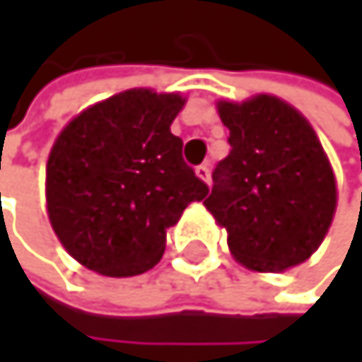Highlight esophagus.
Segmentation results:
<instances>
[{"mask_svg":"<svg viewBox=\"0 0 362 362\" xmlns=\"http://www.w3.org/2000/svg\"><path fill=\"white\" fill-rule=\"evenodd\" d=\"M195 173H197V177H202L206 185H211V165L208 163H202L199 167H195Z\"/></svg>","mask_w":362,"mask_h":362,"instance_id":"34e87169","label":"esophagus"}]
</instances>
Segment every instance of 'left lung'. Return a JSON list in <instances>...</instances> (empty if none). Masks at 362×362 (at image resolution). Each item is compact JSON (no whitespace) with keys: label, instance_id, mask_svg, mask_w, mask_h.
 I'll return each mask as SVG.
<instances>
[{"label":"left lung","instance_id":"obj_1","mask_svg":"<svg viewBox=\"0 0 362 362\" xmlns=\"http://www.w3.org/2000/svg\"><path fill=\"white\" fill-rule=\"evenodd\" d=\"M230 154L204 199L228 230L232 256L254 272L296 267L322 245L337 208V182L310 123L274 95L219 102Z\"/></svg>","mask_w":362,"mask_h":362}]
</instances>
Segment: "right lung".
<instances>
[{
	"instance_id": "right-lung-1",
	"label": "right lung",
	"mask_w": 362,
	"mask_h": 362,
	"mask_svg": "<svg viewBox=\"0 0 362 362\" xmlns=\"http://www.w3.org/2000/svg\"><path fill=\"white\" fill-rule=\"evenodd\" d=\"M180 93L130 88L82 110L47 160V215L64 250L110 278L139 276L163 258L167 228L208 187L182 158L171 123Z\"/></svg>"
}]
</instances>
